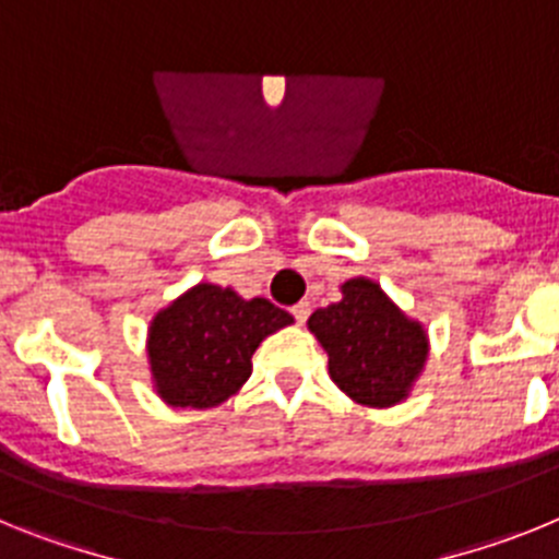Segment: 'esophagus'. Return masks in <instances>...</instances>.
<instances>
[{"mask_svg": "<svg viewBox=\"0 0 559 559\" xmlns=\"http://www.w3.org/2000/svg\"><path fill=\"white\" fill-rule=\"evenodd\" d=\"M290 313H294V319L299 324L308 322V316H310V302H308V299H302V302H296L294 308H290Z\"/></svg>", "mask_w": 559, "mask_h": 559, "instance_id": "esophagus-1", "label": "esophagus"}]
</instances>
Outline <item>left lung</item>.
Masks as SVG:
<instances>
[{
	"label": "left lung",
	"instance_id": "1",
	"mask_svg": "<svg viewBox=\"0 0 559 559\" xmlns=\"http://www.w3.org/2000/svg\"><path fill=\"white\" fill-rule=\"evenodd\" d=\"M308 328L328 353L333 383L360 406H397L426 367V328L367 276L341 285V302L316 310Z\"/></svg>",
	"mask_w": 559,
	"mask_h": 559
}]
</instances>
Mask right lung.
Segmentation results:
<instances>
[{
  "label": "right lung",
  "mask_w": 559,
  "mask_h": 559,
  "mask_svg": "<svg viewBox=\"0 0 559 559\" xmlns=\"http://www.w3.org/2000/svg\"><path fill=\"white\" fill-rule=\"evenodd\" d=\"M294 316L269 299L199 283L153 316L147 360L153 389L173 408H215L243 386L251 355Z\"/></svg>",
  "instance_id": "right-lung-1"
}]
</instances>
